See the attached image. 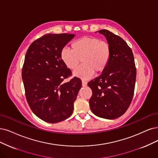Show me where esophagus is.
<instances>
[{"label":"esophagus","instance_id":"obj_1","mask_svg":"<svg viewBox=\"0 0 158 158\" xmlns=\"http://www.w3.org/2000/svg\"><path fill=\"white\" fill-rule=\"evenodd\" d=\"M86 85H87V82H86V81H82V86H86Z\"/></svg>","mask_w":158,"mask_h":158}]
</instances>
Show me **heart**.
I'll list each match as a JSON object with an SVG mask.
<instances>
[{
    "instance_id": "heart-1",
    "label": "heart",
    "mask_w": 158,
    "mask_h": 158,
    "mask_svg": "<svg viewBox=\"0 0 158 158\" xmlns=\"http://www.w3.org/2000/svg\"><path fill=\"white\" fill-rule=\"evenodd\" d=\"M72 48H63L60 57L70 69H75L82 59V65L73 73L75 77L87 80L92 77L95 71L100 73L106 68L110 56V49L107 42L95 37H83L75 41Z\"/></svg>"
}]
</instances>
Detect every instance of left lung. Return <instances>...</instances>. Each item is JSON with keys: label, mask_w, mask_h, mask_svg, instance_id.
I'll list each match as a JSON object with an SVG mask.
<instances>
[{"label": "left lung", "mask_w": 158, "mask_h": 158, "mask_svg": "<svg viewBox=\"0 0 158 158\" xmlns=\"http://www.w3.org/2000/svg\"><path fill=\"white\" fill-rule=\"evenodd\" d=\"M98 32L106 38L110 56L102 74L88 83L92 91L90 107L99 117L114 119L125 113L131 102L136 68L133 52L123 39L107 30Z\"/></svg>", "instance_id": "left-lung-1"}]
</instances>
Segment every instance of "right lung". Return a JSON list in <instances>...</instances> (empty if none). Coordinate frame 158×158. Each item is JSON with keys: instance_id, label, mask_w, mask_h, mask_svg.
Returning <instances> with one entry per match:
<instances>
[{"instance_id": "obj_1", "label": "right lung", "mask_w": 158, "mask_h": 158, "mask_svg": "<svg viewBox=\"0 0 158 158\" xmlns=\"http://www.w3.org/2000/svg\"><path fill=\"white\" fill-rule=\"evenodd\" d=\"M74 34H48L29 47L22 69V79L28 106L38 118L49 123L67 119L73 111L82 83L74 77L64 80L72 72L61 59L60 52Z\"/></svg>"}]
</instances>
